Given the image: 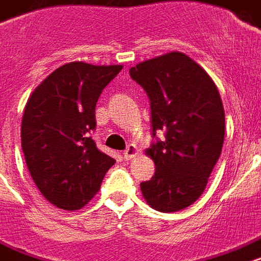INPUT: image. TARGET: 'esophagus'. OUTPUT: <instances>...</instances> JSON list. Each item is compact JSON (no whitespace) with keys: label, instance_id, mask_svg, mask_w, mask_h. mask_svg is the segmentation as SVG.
Listing matches in <instances>:
<instances>
[{"label":"esophagus","instance_id":"obj_1","mask_svg":"<svg viewBox=\"0 0 261 261\" xmlns=\"http://www.w3.org/2000/svg\"><path fill=\"white\" fill-rule=\"evenodd\" d=\"M137 153H138V148H137L134 144H130V145L127 146V149L124 150V159L125 160L133 159Z\"/></svg>","mask_w":261,"mask_h":261}]
</instances>
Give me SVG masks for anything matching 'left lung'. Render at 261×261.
Returning a JSON list of instances; mask_svg holds the SVG:
<instances>
[{
  "label": "left lung",
  "mask_w": 261,
  "mask_h": 261,
  "mask_svg": "<svg viewBox=\"0 0 261 261\" xmlns=\"http://www.w3.org/2000/svg\"><path fill=\"white\" fill-rule=\"evenodd\" d=\"M130 76L150 101L153 137L146 149L156 171L141 191L152 209L182 210L203 194L221 153L225 116L221 96L207 71L182 52L141 62Z\"/></svg>",
  "instance_id": "left-lung-1"
}]
</instances>
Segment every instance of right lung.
<instances>
[{"label":"right lung","instance_id":"obj_1","mask_svg":"<svg viewBox=\"0 0 261 261\" xmlns=\"http://www.w3.org/2000/svg\"><path fill=\"white\" fill-rule=\"evenodd\" d=\"M123 69L70 62L58 67L29 96L22 149L42 196L63 210H79L99 191L116 160L90 137L102 90Z\"/></svg>","mask_w":261,"mask_h":261}]
</instances>
